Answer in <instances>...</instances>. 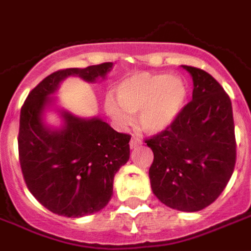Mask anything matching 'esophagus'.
Wrapping results in <instances>:
<instances>
[{
  "label": "esophagus",
  "mask_w": 251,
  "mask_h": 251,
  "mask_svg": "<svg viewBox=\"0 0 251 251\" xmlns=\"http://www.w3.org/2000/svg\"><path fill=\"white\" fill-rule=\"evenodd\" d=\"M140 144H141V141H140V140H138L137 137H131V140H130V148H131V149H133V148L138 147Z\"/></svg>",
  "instance_id": "obj_1"
}]
</instances>
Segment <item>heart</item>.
Instances as JSON below:
<instances>
[{"mask_svg":"<svg viewBox=\"0 0 251 251\" xmlns=\"http://www.w3.org/2000/svg\"><path fill=\"white\" fill-rule=\"evenodd\" d=\"M118 101L106 98L104 109L113 118L127 124L130 115L140 113L142 130L157 133L168 127L184 107L188 87L179 76L164 72H140L127 77L117 90Z\"/></svg>","mask_w":251,"mask_h":251,"instance_id":"1","label":"heart"}]
</instances>
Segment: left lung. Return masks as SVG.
I'll list each match as a JSON object with an SVG mask.
<instances>
[{"label":"left lung","mask_w":251,"mask_h":251,"mask_svg":"<svg viewBox=\"0 0 251 251\" xmlns=\"http://www.w3.org/2000/svg\"><path fill=\"white\" fill-rule=\"evenodd\" d=\"M194 80L192 100L175 121L145 138L153 152V194L171 208L203 210L226 188L237 161L230 97L208 72L183 66Z\"/></svg>","instance_id":"obj_1"}]
</instances>
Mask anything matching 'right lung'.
I'll return each instance as SVG.
<instances>
[{
  "label": "right lung",
  "mask_w": 251,
  "mask_h": 251,
  "mask_svg": "<svg viewBox=\"0 0 251 251\" xmlns=\"http://www.w3.org/2000/svg\"><path fill=\"white\" fill-rule=\"evenodd\" d=\"M113 63L52 72L25 99L20 113L19 160L30 194L57 215L79 218L102 210L113 195L117 171L130 157V134L118 133L99 118L79 120L63 113V130L47 129L41 111L50 95L70 75L94 82Z\"/></svg>",
  "instance_id": "add662e5"
}]
</instances>
